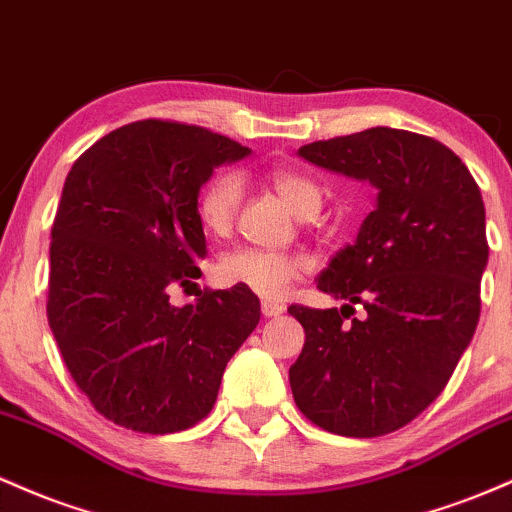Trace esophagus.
<instances>
[{"label": "esophagus", "mask_w": 512, "mask_h": 512, "mask_svg": "<svg viewBox=\"0 0 512 512\" xmlns=\"http://www.w3.org/2000/svg\"><path fill=\"white\" fill-rule=\"evenodd\" d=\"M261 312H263V317L266 319H278L280 314L285 312V307L283 304H278V302H261Z\"/></svg>", "instance_id": "34e87169"}]
</instances>
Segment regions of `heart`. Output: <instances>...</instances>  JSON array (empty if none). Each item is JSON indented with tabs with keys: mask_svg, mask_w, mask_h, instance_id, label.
Wrapping results in <instances>:
<instances>
[{
	"mask_svg": "<svg viewBox=\"0 0 512 512\" xmlns=\"http://www.w3.org/2000/svg\"><path fill=\"white\" fill-rule=\"evenodd\" d=\"M266 181L280 198L290 205L300 217H314L324 203V191L319 181L312 179L295 166H273L266 171ZM241 198V181L232 171H220L200 188L195 210L198 220L210 237H227L237 220ZM312 261L295 251H266V249H244L227 251L217 263V278L222 285L246 287L256 295L283 297L290 285L304 273H309Z\"/></svg>",
	"mask_w": 512,
	"mask_h": 512,
	"instance_id": "obj_1",
	"label": "heart"
}]
</instances>
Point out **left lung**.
<instances>
[{
  "label": "left lung",
  "instance_id": "1",
  "mask_svg": "<svg viewBox=\"0 0 512 512\" xmlns=\"http://www.w3.org/2000/svg\"><path fill=\"white\" fill-rule=\"evenodd\" d=\"M300 154L380 193L358 241L319 278L321 292L348 304L287 307L304 329L292 396L329 433H394L438 399L479 324L488 261L481 191L450 147L409 130L370 128ZM355 303L366 309L360 320L349 318Z\"/></svg>",
  "mask_w": 512,
  "mask_h": 512
}]
</instances>
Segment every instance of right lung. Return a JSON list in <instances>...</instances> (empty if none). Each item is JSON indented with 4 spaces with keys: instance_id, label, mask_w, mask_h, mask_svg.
<instances>
[{
    "instance_id": "add662e5",
    "label": "right lung",
    "mask_w": 512,
    "mask_h": 512,
    "mask_svg": "<svg viewBox=\"0 0 512 512\" xmlns=\"http://www.w3.org/2000/svg\"><path fill=\"white\" fill-rule=\"evenodd\" d=\"M249 147L181 120L108 132L67 174L53 222L48 324L74 384L103 418L137 433L193 428L261 319L246 287L198 290L208 256L195 200Z\"/></svg>"
}]
</instances>
